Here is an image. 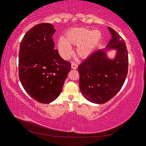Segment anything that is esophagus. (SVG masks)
<instances>
[{"mask_svg": "<svg viewBox=\"0 0 146 146\" xmlns=\"http://www.w3.org/2000/svg\"><path fill=\"white\" fill-rule=\"evenodd\" d=\"M71 67L72 69H76L78 67V65L76 63L73 62V63H72V64H71Z\"/></svg>", "mask_w": 146, "mask_h": 146, "instance_id": "34e87169", "label": "esophagus"}]
</instances>
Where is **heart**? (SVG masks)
<instances>
[{
	"instance_id": "heart-1",
	"label": "heart",
	"mask_w": 146,
	"mask_h": 146,
	"mask_svg": "<svg viewBox=\"0 0 146 146\" xmlns=\"http://www.w3.org/2000/svg\"><path fill=\"white\" fill-rule=\"evenodd\" d=\"M101 33L98 30L92 31L87 28H76L66 33L65 40H58V48L65 58H68L72 53L70 45H77L76 52L81 58H86L90 54L98 44Z\"/></svg>"
}]
</instances>
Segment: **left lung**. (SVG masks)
<instances>
[{"label":"left lung","instance_id":"8db88e82","mask_svg":"<svg viewBox=\"0 0 146 146\" xmlns=\"http://www.w3.org/2000/svg\"><path fill=\"white\" fill-rule=\"evenodd\" d=\"M111 39L104 50H97L78 66L80 88L85 99L103 104L110 100L121 90L128 70V54L126 43L112 28L108 27ZM108 49L117 50L113 60L107 58Z\"/></svg>","mask_w":146,"mask_h":146}]
</instances>
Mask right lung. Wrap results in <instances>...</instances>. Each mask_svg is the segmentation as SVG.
<instances>
[{"label": "right lung", "mask_w": 146, "mask_h": 146, "mask_svg": "<svg viewBox=\"0 0 146 146\" xmlns=\"http://www.w3.org/2000/svg\"><path fill=\"white\" fill-rule=\"evenodd\" d=\"M54 26L42 23L32 27L20 42L19 76L27 94L41 103H50L62 91L71 64L54 49Z\"/></svg>", "instance_id": "right-lung-1"}]
</instances>
